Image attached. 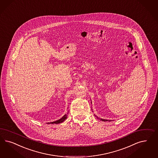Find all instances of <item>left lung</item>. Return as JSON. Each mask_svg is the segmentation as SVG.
I'll return each mask as SVG.
<instances>
[{
    "mask_svg": "<svg viewBox=\"0 0 158 158\" xmlns=\"http://www.w3.org/2000/svg\"><path fill=\"white\" fill-rule=\"evenodd\" d=\"M93 112V111H92ZM96 117L98 118V119H100V120H102V122H107V121H109V122H110V121H112V120H106V119H103V118H99V117H98L95 114H94ZM113 121V120H112Z\"/></svg>",
    "mask_w": 158,
    "mask_h": 158,
    "instance_id": "8db88e82",
    "label": "left lung"
}]
</instances>
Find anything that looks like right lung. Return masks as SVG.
I'll return each mask as SVG.
<instances>
[{
  "label": "right lung",
  "instance_id": "obj_1",
  "mask_svg": "<svg viewBox=\"0 0 158 158\" xmlns=\"http://www.w3.org/2000/svg\"><path fill=\"white\" fill-rule=\"evenodd\" d=\"M67 118V114H65L60 119H59V120H57L56 121H55V122H53L47 123L46 124H59V123L63 122Z\"/></svg>",
  "mask_w": 158,
  "mask_h": 158
}]
</instances>
